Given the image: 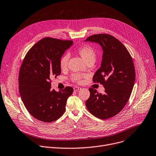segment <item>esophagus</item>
Wrapping results in <instances>:
<instances>
[{
	"mask_svg": "<svg viewBox=\"0 0 156 156\" xmlns=\"http://www.w3.org/2000/svg\"><path fill=\"white\" fill-rule=\"evenodd\" d=\"M81 88L80 87H74L73 88V90L75 91H78L79 90H80Z\"/></svg>",
	"mask_w": 156,
	"mask_h": 156,
	"instance_id": "1",
	"label": "esophagus"
}]
</instances>
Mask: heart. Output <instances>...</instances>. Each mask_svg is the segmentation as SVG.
Listing matches in <instances>:
<instances>
[{
	"instance_id": "b5f03b06",
	"label": "heart",
	"mask_w": 156,
	"mask_h": 156,
	"mask_svg": "<svg viewBox=\"0 0 156 156\" xmlns=\"http://www.w3.org/2000/svg\"><path fill=\"white\" fill-rule=\"evenodd\" d=\"M77 53L81 57V58L85 61L87 64L90 62H95L96 59V53L95 50L91 46L85 45L79 48L77 50ZM69 58V55L66 54L61 57L59 61V66L62 69H64L67 67L68 60ZM85 75L83 74L76 73L72 76V80L76 82H80Z\"/></svg>"
}]
</instances>
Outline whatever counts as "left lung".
Here are the masks:
<instances>
[{
	"instance_id": "1",
	"label": "left lung",
	"mask_w": 156,
	"mask_h": 156,
	"mask_svg": "<svg viewBox=\"0 0 156 156\" xmlns=\"http://www.w3.org/2000/svg\"><path fill=\"white\" fill-rule=\"evenodd\" d=\"M85 41L97 43L102 49L100 68L93 80L105 89L104 94H101L90 88V96L86 106L95 117L102 120L110 119L123 108L130 97L136 80L132 58L120 41L111 35H93Z\"/></svg>"
}]
</instances>
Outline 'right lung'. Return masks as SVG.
<instances>
[{
    "instance_id": "1",
    "label": "right lung",
    "mask_w": 156,
    "mask_h": 156,
    "mask_svg": "<svg viewBox=\"0 0 156 156\" xmlns=\"http://www.w3.org/2000/svg\"><path fill=\"white\" fill-rule=\"evenodd\" d=\"M73 44L71 41L44 38L30 49L20 66V97L30 115L40 121L54 122L65 112L73 89L66 87L59 91L52 90L51 78L61 74L60 59Z\"/></svg>"
}]
</instances>
